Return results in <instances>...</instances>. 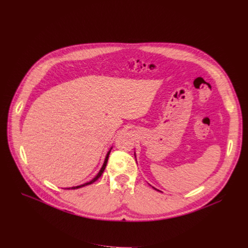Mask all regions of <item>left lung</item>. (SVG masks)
I'll return each instance as SVG.
<instances>
[{"mask_svg": "<svg viewBox=\"0 0 248 248\" xmlns=\"http://www.w3.org/2000/svg\"><path fill=\"white\" fill-rule=\"evenodd\" d=\"M135 156H136V154H135ZM154 188H155V187H154ZM155 190H157V191H159V190H158V189H156V188H155Z\"/></svg>", "mask_w": 248, "mask_h": 248, "instance_id": "8db88e82", "label": "left lung"}]
</instances>
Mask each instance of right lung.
<instances>
[{
  "label": "right lung",
  "instance_id": "right-lung-1",
  "mask_svg": "<svg viewBox=\"0 0 248 248\" xmlns=\"http://www.w3.org/2000/svg\"><path fill=\"white\" fill-rule=\"evenodd\" d=\"M111 150V148H110ZM110 150L108 151V153L107 154V156H106V158H105V162H104V164H103V167H102V169H101V170L98 171V173L91 180V181H89V183H87V184H84V185H81V186H73V187H69V188H67V189H77V188H79V187H82V186H89V185H91V184H93V183H94L95 180H97L98 178L101 177V175L103 174V172H104V170H105V169H106V167H107V163H108V155H109V153H110Z\"/></svg>",
  "mask_w": 248,
  "mask_h": 248
}]
</instances>
